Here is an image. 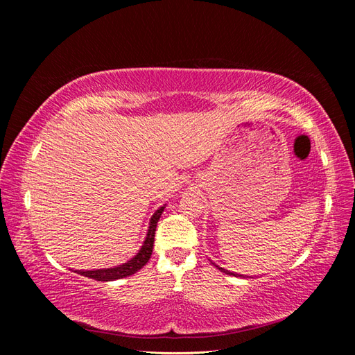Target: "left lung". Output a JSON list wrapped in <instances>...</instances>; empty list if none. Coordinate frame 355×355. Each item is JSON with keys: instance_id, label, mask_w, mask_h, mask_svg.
<instances>
[{"instance_id": "1", "label": "left lung", "mask_w": 355, "mask_h": 355, "mask_svg": "<svg viewBox=\"0 0 355 355\" xmlns=\"http://www.w3.org/2000/svg\"><path fill=\"white\" fill-rule=\"evenodd\" d=\"M219 270H220L222 272H225V274H230V275H235V277H243V275H239V274H234V272H230V271H227V270H223V268H219Z\"/></svg>"}]
</instances>
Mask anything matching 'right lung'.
<instances>
[{"label":"right lung","mask_w":355,"mask_h":355,"mask_svg":"<svg viewBox=\"0 0 355 355\" xmlns=\"http://www.w3.org/2000/svg\"><path fill=\"white\" fill-rule=\"evenodd\" d=\"M164 207H159L151 218V222H149V230L146 234V239L144 241L142 249L139 250V253L130 259L128 262L115 266V268H106V270H94V271H75L78 272L80 275L93 278V280L98 282H112V280H120V278L133 275L135 272H137L141 268H144L146 265V262L149 261V257L153 254V249H154V237H155V228L157 223L159 220L161 213H163Z\"/></svg>","instance_id":"right-lung-1"}]
</instances>
